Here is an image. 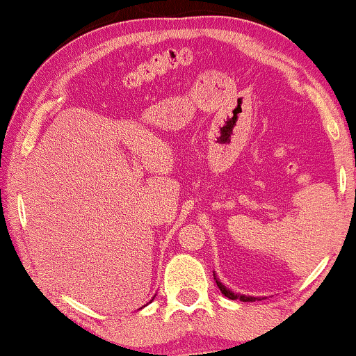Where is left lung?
I'll list each match as a JSON object with an SVG mask.
<instances>
[{
    "instance_id": "1",
    "label": "left lung",
    "mask_w": 356,
    "mask_h": 356,
    "mask_svg": "<svg viewBox=\"0 0 356 356\" xmlns=\"http://www.w3.org/2000/svg\"><path fill=\"white\" fill-rule=\"evenodd\" d=\"M213 279H216V284H217L218 289H220L222 295H225L227 298H230V300H240V301H254V300H261L259 296H250V295H241V293H235V291H232L230 289H227V286L223 285L222 282L217 279L216 272H213Z\"/></svg>"
}]
</instances>
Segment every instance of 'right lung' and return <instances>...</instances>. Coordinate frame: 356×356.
Returning <instances> with one entry per match:
<instances>
[{"mask_svg":"<svg viewBox=\"0 0 356 356\" xmlns=\"http://www.w3.org/2000/svg\"><path fill=\"white\" fill-rule=\"evenodd\" d=\"M154 298H155V296H154ZM154 298H152V300H154ZM152 300H150V301H149V303H152ZM143 308H144V306H143ZM143 308H140V309H143Z\"/></svg>","mask_w":356,"mask_h":356,"instance_id":"add662e5","label":"right lung"}]
</instances>
